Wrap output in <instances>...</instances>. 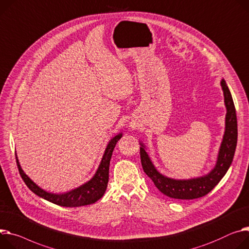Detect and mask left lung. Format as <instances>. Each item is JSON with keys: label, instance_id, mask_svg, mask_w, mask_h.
Listing matches in <instances>:
<instances>
[{"label": "left lung", "instance_id": "8db88e82", "mask_svg": "<svg viewBox=\"0 0 249 249\" xmlns=\"http://www.w3.org/2000/svg\"><path fill=\"white\" fill-rule=\"evenodd\" d=\"M221 87L227 109L225 132L219 149L216 165L208 175L188 180H178L165 178L160 175L151 163L143 145L141 147V160L143 171L152 179L160 191L171 198L195 199L206 196L224 177L232 162L237 143V119L231 93L224 80L221 81Z\"/></svg>", "mask_w": 249, "mask_h": 249}]
</instances>
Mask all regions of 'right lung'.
Segmentation results:
<instances>
[{
    "mask_svg": "<svg viewBox=\"0 0 249 249\" xmlns=\"http://www.w3.org/2000/svg\"><path fill=\"white\" fill-rule=\"evenodd\" d=\"M122 138V133L114 137L107 144L106 151L104 154L103 160L101 161V164L97 170V174L94 177L85 183L84 185L75 188L70 193H67L65 195H53L45 191L44 189L40 188L34 181H32L28 176L23 171L21 168L20 163H18L17 155H16V160L17 165L18 168V173H20L24 182L27 184V186L33 191L34 194L39 196L40 197L49 200L54 204H58L61 206L66 207H76L82 205H88L99 200L106 193V189L108 182V169H109V161L111 159V155L114 146H116L117 142Z\"/></svg>",
    "mask_w": 249,
    "mask_h": 249,
    "instance_id": "obj_1",
    "label": "right lung"
}]
</instances>
